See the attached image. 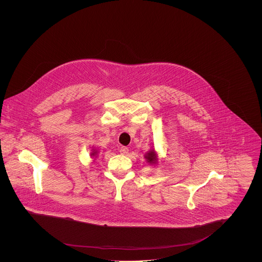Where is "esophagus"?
Here are the masks:
<instances>
[{"mask_svg":"<svg viewBox=\"0 0 262 262\" xmlns=\"http://www.w3.org/2000/svg\"><path fill=\"white\" fill-rule=\"evenodd\" d=\"M120 152H121V154L125 155V154H127V153H128V148H127V147H125V146H122V147L120 148Z\"/></svg>","mask_w":262,"mask_h":262,"instance_id":"obj_1","label":"esophagus"}]
</instances>
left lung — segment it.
Returning <instances> with one entry per match:
<instances>
[{"instance_id": "1", "label": "left lung", "mask_w": 262, "mask_h": 262, "mask_svg": "<svg viewBox=\"0 0 262 262\" xmlns=\"http://www.w3.org/2000/svg\"><path fill=\"white\" fill-rule=\"evenodd\" d=\"M145 158H146L147 162H149L150 164H155L156 161H157V157H156V154H155L154 150L149 151V152L145 155Z\"/></svg>"}]
</instances>
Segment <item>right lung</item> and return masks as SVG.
I'll return each mask as SVG.
<instances>
[{"mask_svg": "<svg viewBox=\"0 0 262 262\" xmlns=\"http://www.w3.org/2000/svg\"><path fill=\"white\" fill-rule=\"evenodd\" d=\"M96 153H97V151H95V150H94V151L91 153V156H95V155H96Z\"/></svg>", "mask_w": 262, "mask_h": 262, "instance_id": "1", "label": "right lung"}]
</instances>
